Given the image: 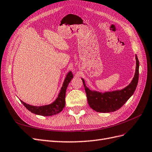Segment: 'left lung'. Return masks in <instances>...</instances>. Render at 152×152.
I'll return each mask as SVG.
<instances>
[{
	"label": "left lung",
	"instance_id": "8db88e82",
	"mask_svg": "<svg viewBox=\"0 0 152 152\" xmlns=\"http://www.w3.org/2000/svg\"><path fill=\"white\" fill-rule=\"evenodd\" d=\"M136 66L134 77L131 84L122 90L105 92L104 93L93 91L86 87L84 80L82 79L86 93L87 102L92 109L98 112L109 113L116 111L126 103L134 94L138 82L140 63L137 55H136Z\"/></svg>",
	"mask_w": 152,
	"mask_h": 152
}]
</instances>
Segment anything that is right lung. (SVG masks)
<instances>
[{
    "instance_id": "1",
    "label": "right lung",
    "mask_w": 152,
    "mask_h": 152,
    "mask_svg": "<svg viewBox=\"0 0 152 152\" xmlns=\"http://www.w3.org/2000/svg\"><path fill=\"white\" fill-rule=\"evenodd\" d=\"M73 74L72 72H68L65 80H64L63 86L61 88L60 92L58 94V98L54 102L48 105L40 106V107H35L28 104H26L23 101L20 100L26 108L31 113L36 115H39L42 116H51L61 112L63 108L65 106V94L66 91L68 84L72 79Z\"/></svg>"
}]
</instances>
